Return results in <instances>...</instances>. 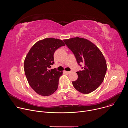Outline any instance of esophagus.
I'll use <instances>...</instances> for the list:
<instances>
[{
    "mask_svg": "<svg viewBox=\"0 0 128 128\" xmlns=\"http://www.w3.org/2000/svg\"><path fill=\"white\" fill-rule=\"evenodd\" d=\"M64 73H65L66 74H69L71 72V71H64Z\"/></svg>",
    "mask_w": 128,
    "mask_h": 128,
    "instance_id": "esophagus-1",
    "label": "esophagus"
}]
</instances>
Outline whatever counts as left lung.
Returning a JSON list of instances; mask_svg holds the SVG:
<instances>
[{
  "instance_id": "obj_1",
  "label": "left lung",
  "mask_w": 128,
  "mask_h": 128,
  "mask_svg": "<svg viewBox=\"0 0 128 128\" xmlns=\"http://www.w3.org/2000/svg\"><path fill=\"white\" fill-rule=\"evenodd\" d=\"M64 42L74 52L78 64H84L83 70L76 72L78 78L72 82L73 86L82 94L93 92L103 82L107 70L103 54L94 44L86 38L76 37Z\"/></svg>"
}]
</instances>
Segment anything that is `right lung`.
Segmentation results:
<instances>
[{
	"mask_svg": "<svg viewBox=\"0 0 128 128\" xmlns=\"http://www.w3.org/2000/svg\"><path fill=\"white\" fill-rule=\"evenodd\" d=\"M62 40L46 38L36 42L30 48L24 60V71L28 84L38 94L48 96L56 91L63 71L49 69L54 62V54L65 46Z\"/></svg>",
	"mask_w": 128,
	"mask_h": 128,
	"instance_id": "obj_1",
	"label": "right lung"
}]
</instances>
